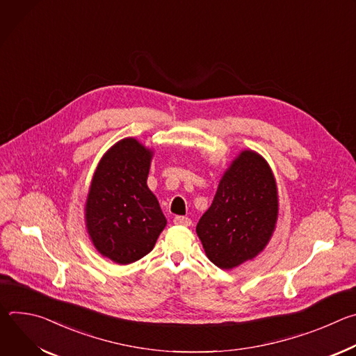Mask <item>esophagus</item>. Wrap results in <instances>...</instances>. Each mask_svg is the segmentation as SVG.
I'll use <instances>...</instances> for the list:
<instances>
[{"label": "esophagus", "mask_w": 356, "mask_h": 356, "mask_svg": "<svg viewBox=\"0 0 356 356\" xmlns=\"http://www.w3.org/2000/svg\"><path fill=\"white\" fill-rule=\"evenodd\" d=\"M173 222H175L176 225H184V227L191 225V220H190L188 217H183V216H177V217H175Z\"/></svg>", "instance_id": "34e87169"}]
</instances>
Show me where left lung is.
I'll return each instance as SVG.
<instances>
[{
    "label": "left lung",
    "mask_w": 356,
    "mask_h": 356,
    "mask_svg": "<svg viewBox=\"0 0 356 356\" xmlns=\"http://www.w3.org/2000/svg\"><path fill=\"white\" fill-rule=\"evenodd\" d=\"M276 180L268 162L242 150L220 180L211 207L197 224L207 258L234 269L265 249L277 221Z\"/></svg>",
    "instance_id": "left-lung-1"
}]
</instances>
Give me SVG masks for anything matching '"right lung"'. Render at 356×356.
Instances as JSON below:
<instances>
[{
    "label": "right lung",
    "mask_w": 356,
    "mask_h": 356,
    "mask_svg": "<svg viewBox=\"0 0 356 356\" xmlns=\"http://www.w3.org/2000/svg\"><path fill=\"white\" fill-rule=\"evenodd\" d=\"M154 152L125 138L101 158L86 201V227L101 255L120 265L154 249L166 227L159 201L146 184Z\"/></svg>",
    "instance_id": "1"
}]
</instances>
